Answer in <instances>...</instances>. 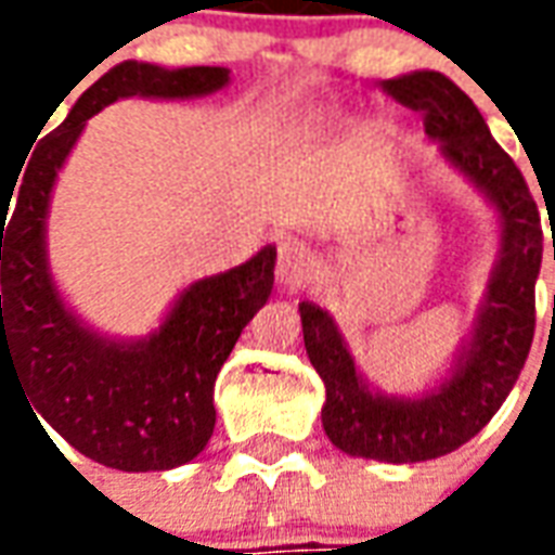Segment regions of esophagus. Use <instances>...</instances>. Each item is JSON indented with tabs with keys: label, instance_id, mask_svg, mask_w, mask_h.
Wrapping results in <instances>:
<instances>
[{
	"label": "esophagus",
	"instance_id": "esophagus-1",
	"mask_svg": "<svg viewBox=\"0 0 555 555\" xmlns=\"http://www.w3.org/2000/svg\"><path fill=\"white\" fill-rule=\"evenodd\" d=\"M312 273V253L297 237H285L276 253V282L282 288H300Z\"/></svg>",
	"mask_w": 555,
	"mask_h": 555
}]
</instances>
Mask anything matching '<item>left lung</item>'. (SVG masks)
<instances>
[{"mask_svg": "<svg viewBox=\"0 0 555 555\" xmlns=\"http://www.w3.org/2000/svg\"><path fill=\"white\" fill-rule=\"evenodd\" d=\"M384 91L425 115V133L449 166L496 207L502 229L500 261L490 273L473 333L454 353L449 377L416 398L372 389L357 372L333 314L318 302H300L306 353L326 386L321 410L326 437L353 457L416 464L473 440L517 384L535 336V279L544 234L524 175L490 137L476 103L452 79L437 70H413L386 79Z\"/></svg>", "mask_w": 555, "mask_h": 555, "instance_id": "left-lung-1", "label": "left lung"}]
</instances>
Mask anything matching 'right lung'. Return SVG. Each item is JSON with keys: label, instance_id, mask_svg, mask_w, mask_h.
Wrapping results in <instances>:
<instances>
[{"label": "right lung", "instance_id": "1", "mask_svg": "<svg viewBox=\"0 0 555 555\" xmlns=\"http://www.w3.org/2000/svg\"><path fill=\"white\" fill-rule=\"evenodd\" d=\"M229 79V67L115 65L31 154L20 190L8 193L15 205L0 198V374L8 362L35 413L77 452L113 469H171L205 449L217 422V374L273 291L276 246L183 288L145 338L115 341L82 324L55 288L47 258L55 178L86 121L118 98H205Z\"/></svg>", "mask_w": 555, "mask_h": 555}]
</instances>
